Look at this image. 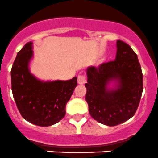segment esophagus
I'll return each mask as SVG.
<instances>
[{"mask_svg": "<svg viewBox=\"0 0 158 158\" xmlns=\"http://www.w3.org/2000/svg\"><path fill=\"white\" fill-rule=\"evenodd\" d=\"M87 81L86 80V77L84 74H80L77 77V82H78L79 84H84Z\"/></svg>", "mask_w": 158, "mask_h": 158, "instance_id": "esophagus-1", "label": "esophagus"}]
</instances>
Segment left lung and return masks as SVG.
<instances>
[{"mask_svg":"<svg viewBox=\"0 0 158 158\" xmlns=\"http://www.w3.org/2000/svg\"><path fill=\"white\" fill-rule=\"evenodd\" d=\"M115 60L87 69L86 101L90 116L101 124L116 126L136 113L143 91V74L136 53L117 40ZM114 81V89L107 87Z\"/></svg>","mask_w":158,"mask_h":158,"instance_id":"1","label":"left lung"}]
</instances>
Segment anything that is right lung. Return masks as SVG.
I'll list each match as a JSON object with an SVG mask.
<instances>
[{"label": "right lung", "mask_w": 158, "mask_h": 158, "mask_svg": "<svg viewBox=\"0 0 158 158\" xmlns=\"http://www.w3.org/2000/svg\"><path fill=\"white\" fill-rule=\"evenodd\" d=\"M33 43L28 42L18 53L12 66L11 89L21 116L33 124L48 127L65 116V107L77 85V77L68 81H42L29 70Z\"/></svg>", "instance_id": "add662e5"}]
</instances>
